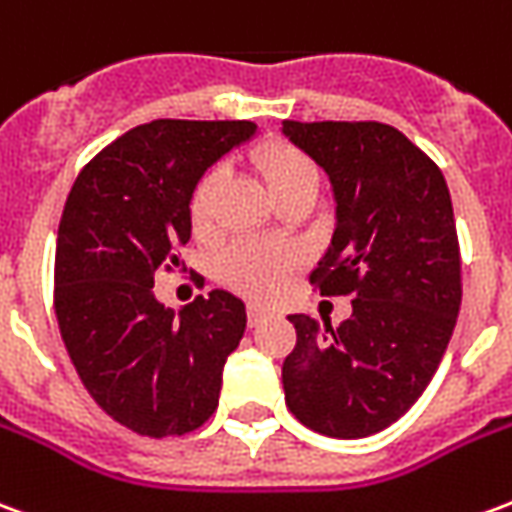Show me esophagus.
Here are the masks:
<instances>
[{
    "label": "esophagus",
    "mask_w": 512,
    "mask_h": 512,
    "mask_svg": "<svg viewBox=\"0 0 512 512\" xmlns=\"http://www.w3.org/2000/svg\"><path fill=\"white\" fill-rule=\"evenodd\" d=\"M246 315H249V326H257V323L266 321L268 310H266V307H260V304H249Z\"/></svg>",
    "instance_id": "34e87169"
}]
</instances>
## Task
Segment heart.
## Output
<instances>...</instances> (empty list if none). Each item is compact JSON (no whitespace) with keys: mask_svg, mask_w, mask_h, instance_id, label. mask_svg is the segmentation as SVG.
Segmentation results:
<instances>
[{"mask_svg":"<svg viewBox=\"0 0 512 512\" xmlns=\"http://www.w3.org/2000/svg\"><path fill=\"white\" fill-rule=\"evenodd\" d=\"M257 169L266 180L274 200L299 194V191H318V169L312 161L293 147H266L257 153ZM222 189V169H208L191 197V216L197 227H205L213 216V202ZM285 268V255L277 249L257 244H238L227 249L222 257L224 279L241 293L249 296H268L277 288Z\"/></svg>","mask_w":512,"mask_h":512,"instance_id":"heart-1","label":"heart"}]
</instances>
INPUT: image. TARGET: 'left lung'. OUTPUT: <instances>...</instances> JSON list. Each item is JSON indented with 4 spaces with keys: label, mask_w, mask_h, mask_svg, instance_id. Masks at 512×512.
<instances>
[{
    "label": "left lung",
    "mask_w": 512,
    "mask_h": 512,
    "mask_svg": "<svg viewBox=\"0 0 512 512\" xmlns=\"http://www.w3.org/2000/svg\"><path fill=\"white\" fill-rule=\"evenodd\" d=\"M329 175L332 244L312 271L326 296L351 293L334 329L293 312L285 403L332 439H365L406 414L447 351L461 310V252L447 180L384 123H282Z\"/></svg>",
    "instance_id": "obj_1"
}]
</instances>
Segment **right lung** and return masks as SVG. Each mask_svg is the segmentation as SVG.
I'll use <instances>...</instances> for the list:
<instances>
[{
	"mask_svg": "<svg viewBox=\"0 0 512 512\" xmlns=\"http://www.w3.org/2000/svg\"><path fill=\"white\" fill-rule=\"evenodd\" d=\"M249 120H153L79 172L57 233L54 310L76 373L106 414L164 439L219 406L222 370L246 329L244 301L211 290L175 312L153 274L180 266L205 169L255 139Z\"/></svg>",
	"mask_w": 512,
	"mask_h": 512,
	"instance_id": "add662e5",
	"label": "right lung"
}]
</instances>
